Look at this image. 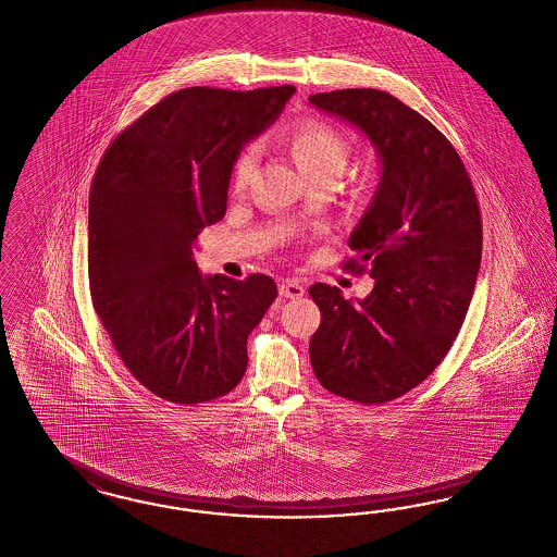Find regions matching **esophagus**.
<instances>
[{"label": "esophagus", "mask_w": 557, "mask_h": 557, "mask_svg": "<svg viewBox=\"0 0 557 557\" xmlns=\"http://www.w3.org/2000/svg\"><path fill=\"white\" fill-rule=\"evenodd\" d=\"M280 294H282L284 298H300V296H305V288H302V284L296 282V280H284V282L280 284Z\"/></svg>", "instance_id": "obj_1"}]
</instances>
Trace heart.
Instances as JSON below:
<instances>
[{
    "label": "heart",
    "mask_w": 557,
    "mask_h": 557,
    "mask_svg": "<svg viewBox=\"0 0 557 557\" xmlns=\"http://www.w3.org/2000/svg\"><path fill=\"white\" fill-rule=\"evenodd\" d=\"M289 151L296 159V165L305 176L314 174H342L348 156L350 145L344 138V134L337 133L332 126L321 122H305L294 128L289 134ZM257 151L255 147H246L234 165V188H245L255 170Z\"/></svg>",
    "instance_id": "obj_1"
}]
</instances>
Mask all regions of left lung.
Segmentation results:
<instances>
[{
	"label": "left lung",
	"instance_id": "left-lung-1",
	"mask_svg": "<svg viewBox=\"0 0 557 557\" xmlns=\"http://www.w3.org/2000/svg\"><path fill=\"white\" fill-rule=\"evenodd\" d=\"M369 136L377 149V193L348 246L346 269L375 280L362 300L312 284L321 325L309 355L335 396L383 404L429 377L460 332L476 284L483 225L472 182L451 143L426 117L377 89L309 97Z\"/></svg>",
	"mask_w": 557,
	"mask_h": 557
}]
</instances>
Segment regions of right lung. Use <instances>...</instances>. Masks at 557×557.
I'll list each match as a JSON object with an SVG mask.
<instances>
[{
    "instance_id": "1",
    "label": "right lung",
    "mask_w": 557,
    "mask_h": 557,
    "mask_svg": "<svg viewBox=\"0 0 557 557\" xmlns=\"http://www.w3.org/2000/svg\"><path fill=\"white\" fill-rule=\"evenodd\" d=\"M294 90H176L117 134L95 172L92 307L126 369L161 400H215L245 375L246 339L277 286L263 273L202 277L193 248L225 215L243 147Z\"/></svg>"
}]
</instances>
